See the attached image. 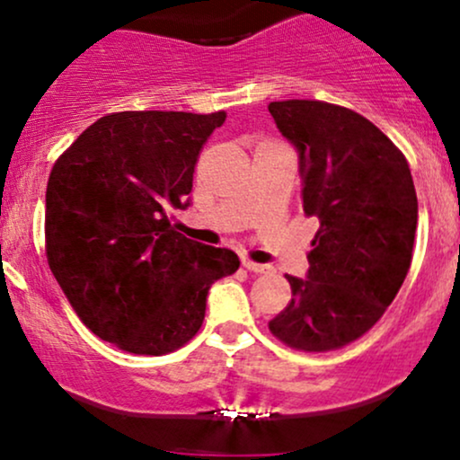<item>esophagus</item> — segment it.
I'll use <instances>...</instances> for the list:
<instances>
[{
	"instance_id": "esophagus-1",
	"label": "esophagus",
	"mask_w": 460,
	"mask_h": 460,
	"mask_svg": "<svg viewBox=\"0 0 460 460\" xmlns=\"http://www.w3.org/2000/svg\"><path fill=\"white\" fill-rule=\"evenodd\" d=\"M242 266H244L248 272H255V274L272 272V266H268V263H257V261H251V260L242 261Z\"/></svg>"
}]
</instances>
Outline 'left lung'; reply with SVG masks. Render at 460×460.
<instances>
[{
	"instance_id": "8db88e82",
	"label": "left lung",
	"mask_w": 460,
	"mask_h": 460,
	"mask_svg": "<svg viewBox=\"0 0 460 460\" xmlns=\"http://www.w3.org/2000/svg\"><path fill=\"white\" fill-rule=\"evenodd\" d=\"M268 110L298 151L305 214L320 220L307 279L285 274L292 300L268 326L296 350H335L372 329L402 288L417 229L413 177L394 142L352 110L309 99Z\"/></svg>"
}]
</instances>
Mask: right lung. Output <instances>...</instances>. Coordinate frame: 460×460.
Returning <instances> with one entry per match:
<instances>
[{
	"label": "right lung",
	"mask_w": 460,
	"mask_h": 460,
	"mask_svg": "<svg viewBox=\"0 0 460 460\" xmlns=\"http://www.w3.org/2000/svg\"><path fill=\"white\" fill-rule=\"evenodd\" d=\"M225 112H116L79 134L51 168L47 261L79 320L103 341L160 357L188 344L214 281L240 260L188 240L168 220L186 209L199 151Z\"/></svg>",
	"instance_id": "1"
}]
</instances>
